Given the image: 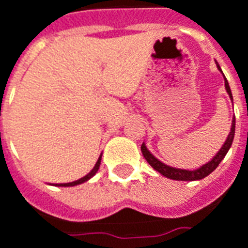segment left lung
Segmentation results:
<instances>
[{
	"label": "left lung",
	"instance_id": "left-lung-1",
	"mask_svg": "<svg viewBox=\"0 0 248 248\" xmlns=\"http://www.w3.org/2000/svg\"><path fill=\"white\" fill-rule=\"evenodd\" d=\"M217 68L221 70L219 68V65L217 64ZM222 72V70H221ZM225 78V76H223ZM225 87H226V91H228L229 96H230V99H232V90H230V86H229V82L228 79L225 78ZM234 133H235V116L232 117V131L229 133L228 139L225 141V144L222 145V148L219 149V152L216 154V157L212 159L210 162L205 163L204 166H202L200 169H197V170L189 171V170H182V169H174V167H170L165 165V163H162L161 161H158L157 158L154 157L153 154H150L145 144L141 145V152H142V155L144 158L148 161V163L150 166L154 169V170H157L158 172H161L163 176H166V178H170V179L174 180H200L202 178H205L208 175L212 172V171H215L217 169L221 161H222L225 155H226V153L229 152V149L232 146V140H234Z\"/></svg>",
	"mask_w": 248,
	"mask_h": 248
}]
</instances>
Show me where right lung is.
Instances as JSON below:
<instances>
[{
  "instance_id": "obj_1",
  "label": "right lung",
  "mask_w": 248,
  "mask_h": 248,
  "mask_svg": "<svg viewBox=\"0 0 248 248\" xmlns=\"http://www.w3.org/2000/svg\"><path fill=\"white\" fill-rule=\"evenodd\" d=\"M100 159H102V155H100V157L98 158V161H96L94 169H93V170H91L90 172H89V174L86 175V176H83V178L76 180V182H72V183H61V184H56V186H60V187H72V186H77V184H81V183H83V182H86V180H89V179H90V178H93V176H94V175L96 174V171L99 170Z\"/></svg>"
}]
</instances>
